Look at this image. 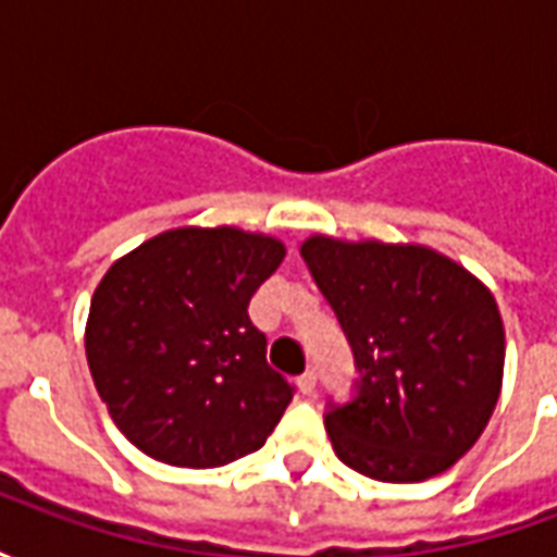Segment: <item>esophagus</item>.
Segmentation results:
<instances>
[{
    "mask_svg": "<svg viewBox=\"0 0 557 557\" xmlns=\"http://www.w3.org/2000/svg\"><path fill=\"white\" fill-rule=\"evenodd\" d=\"M298 391H301L304 397H310L315 391V373L313 370H307L304 375H298Z\"/></svg>",
    "mask_w": 557,
    "mask_h": 557,
    "instance_id": "1",
    "label": "esophagus"
}]
</instances>
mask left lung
Wrapping results in <instances>:
<instances>
[{
	"label": "left lung",
	"mask_w": 557,
	"mask_h": 557,
	"mask_svg": "<svg viewBox=\"0 0 557 557\" xmlns=\"http://www.w3.org/2000/svg\"><path fill=\"white\" fill-rule=\"evenodd\" d=\"M301 256L361 370L358 397L325 414L334 454L382 483L447 471L502 397L504 322L486 283L426 244L310 235Z\"/></svg>",
	"instance_id": "obj_1"
}]
</instances>
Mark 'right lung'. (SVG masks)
<instances>
[{
  "label": "right lung",
  "mask_w": 557,
  "mask_h": 557,
  "mask_svg": "<svg viewBox=\"0 0 557 557\" xmlns=\"http://www.w3.org/2000/svg\"><path fill=\"white\" fill-rule=\"evenodd\" d=\"M286 244L238 226H178L115 259L91 295L86 358L125 438L175 468L259 450L292 403L247 304Z\"/></svg>",
  "instance_id": "obj_1"
}]
</instances>
